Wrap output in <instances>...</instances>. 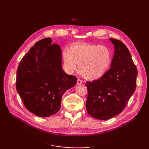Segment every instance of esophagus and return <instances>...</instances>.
Segmentation results:
<instances>
[{
    "mask_svg": "<svg viewBox=\"0 0 149 149\" xmlns=\"http://www.w3.org/2000/svg\"><path fill=\"white\" fill-rule=\"evenodd\" d=\"M83 83V81L81 80L80 79H78L77 81V84H80Z\"/></svg>",
    "mask_w": 149,
    "mask_h": 149,
    "instance_id": "esophagus-1",
    "label": "esophagus"
}]
</instances>
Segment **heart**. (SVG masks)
<instances>
[{
    "mask_svg": "<svg viewBox=\"0 0 149 149\" xmlns=\"http://www.w3.org/2000/svg\"><path fill=\"white\" fill-rule=\"evenodd\" d=\"M63 59L68 73H73L79 66L80 73L84 78L95 80L102 78L110 69L112 54L106 45L78 43L71 46L70 49H64Z\"/></svg>",
    "mask_w": 149,
    "mask_h": 149,
    "instance_id": "obj_1",
    "label": "heart"
}]
</instances>
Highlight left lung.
I'll use <instances>...</instances> for the list:
<instances>
[{
  "mask_svg": "<svg viewBox=\"0 0 149 149\" xmlns=\"http://www.w3.org/2000/svg\"><path fill=\"white\" fill-rule=\"evenodd\" d=\"M109 40L114 47L111 68L102 78L86 84L88 113L100 120L119 114L136 88L137 70L128 48L120 40Z\"/></svg>",
  "mask_w": 149,
  "mask_h": 149,
  "instance_id": "obj_1",
  "label": "left lung"
}]
</instances>
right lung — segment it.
Instances as JSON below:
<instances>
[{"label":"right lung","instance_id":"right-lung-1","mask_svg":"<svg viewBox=\"0 0 149 149\" xmlns=\"http://www.w3.org/2000/svg\"><path fill=\"white\" fill-rule=\"evenodd\" d=\"M52 42L45 38L36 43L17 71L16 89L25 107L42 118L59 111L63 94L77 82L75 76L65 73L61 48Z\"/></svg>","mask_w":149,"mask_h":149}]
</instances>
